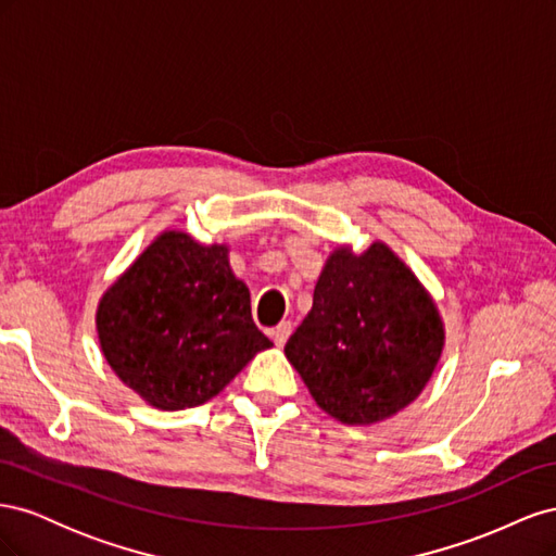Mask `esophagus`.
<instances>
[{"instance_id":"34e87169","label":"esophagus","mask_w":556,"mask_h":556,"mask_svg":"<svg viewBox=\"0 0 556 556\" xmlns=\"http://www.w3.org/2000/svg\"><path fill=\"white\" fill-rule=\"evenodd\" d=\"M290 333H292V323H280V325L271 331V339H274V343H276L278 348H282L285 343H288Z\"/></svg>"}]
</instances>
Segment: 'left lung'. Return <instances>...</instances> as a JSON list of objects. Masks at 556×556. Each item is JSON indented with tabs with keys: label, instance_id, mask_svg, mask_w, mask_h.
Returning a JSON list of instances; mask_svg holds the SVG:
<instances>
[{
	"label": "left lung",
	"instance_id": "8db88e82",
	"mask_svg": "<svg viewBox=\"0 0 556 556\" xmlns=\"http://www.w3.org/2000/svg\"><path fill=\"white\" fill-rule=\"evenodd\" d=\"M443 348L431 292L390 245L374 241L364 252L348 243L329 252L285 357L327 415L371 427L422 394Z\"/></svg>",
	"mask_w": 556,
	"mask_h": 556
}]
</instances>
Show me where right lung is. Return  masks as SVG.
Listing matches in <instances>:
<instances>
[{"mask_svg": "<svg viewBox=\"0 0 556 556\" xmlns=\"http://www.w3.org/2000/svg\"><path fill=\"white\" fill-rule=\"evenodd\" d=\"M102 355L148 406L185 410L220 394L274 343L252 323L250 290L229 245L164 229L102 294Z\"/></svg>", "mask_w": 556, "mask_h": 556, "instance_id": "add662e5", "label": "right lung"}]
</instances>
